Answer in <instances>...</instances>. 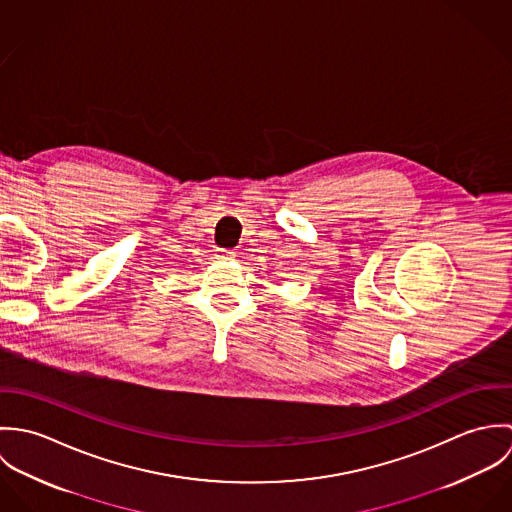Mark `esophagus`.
I'll use <instances>...</instances> for the list:
<instances>
[{
    "mask_svg": "<svg viewBox=\"0 0 512 512\" xmlns=\"http://www.w3.org/2000/svg\"><path fill=\"white\" fill-rule=\"evenodd\" d=\"M236 256H238L236 250H220L219 252V258L222 260H236Z\"/></svg>",
    "mask_w": 512,
    "mask_h": 512,
    "instance_id": "34e87169",
    "label": "esophagus"
}]
</instances>
